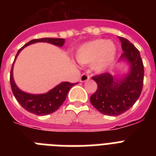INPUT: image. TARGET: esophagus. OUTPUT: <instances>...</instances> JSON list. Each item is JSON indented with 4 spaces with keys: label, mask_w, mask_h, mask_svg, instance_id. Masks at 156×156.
I'll return each instance as SVG.
<instances>
[{
    "label": "esophagus",
    "mask_w": 156,
    "mask_h": 156,
    "mask_svg": "<svg viewBox=\"0 0 156 156\" xmlns=\"http://www.w3.org/2000/svg\"><path fill=\"white\" fill-rule=\"evenodd\" d=\"M89 79H90V75L89 74H87V73H83L80 78V82L81 83H84V82L89 80Z\"/></svg>",
    "instance_id": "1"
}]
</instances>
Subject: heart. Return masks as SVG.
<instances>
[{"instance_id":"obj_1","label":"heart","mask_w":156,"mask_h":156,"mask_svg":"<svg viewBox=\"0 0 156 156\" xmlns=\"http://www.w3.org/2000/svg\"><path fill=\"white\" fill-rule=\"evenodd\" d=\"M116 48L112 41L98 39L83 44L78 50L76 58L80 64L90 65L96 72H103L113 63Z\"/></svg>"}]
</instances>
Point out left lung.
I'll return each instance as SVG.
<instances>
[{
	"label": "left lung",
	"instance_id": "obj_1",
	"mask_svg": "<svg viewBox=\"0 0 156 156\" xmlns=\"http://www.w3.org/2000/svg\"><path fill=\"white\" fill-rule=\"evenodd\" d=\"M124 52L121 59L129 64V71L118 80L108 73L92 77L97 83V90L90 98L98 111L108 116H119L135 104L143 90L144 66L140 52L133 44L119 37Z\"/></svg>",
	"mask_w": 156,
	"mask_h": 156
}]
</instances>
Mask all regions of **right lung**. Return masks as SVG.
<instances>
[{"instance_id": "right-lung-1", "label": "right lung", "mask_w": 156, "mask_h": 156, "mask_svg": "<svg viewBox=\"0 0 156 156\" xmlns=\"http://www.w3.org/2000/svg\"><path fill=\"white\" fill-rule=\"evenodd\" d=\"M37 42H47L59 46V47H62L65 44V40L60 39V38H42V39H35V40H30L18 50L15 59L24 48L27 47V45ZM13 63L10 71V85L13 95L23 108L26 109L29 112H31L38 116H45V115H48L56 111L66 100L69 89L74 84H77V83H70L69 82H63L45 94L32 95V94L26 93L21 90L16 86L13 81Z\"/></svg>"}]
</instances>
